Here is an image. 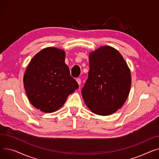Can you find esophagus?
I'll use <instances>...</instances> for the list:
<instances>
[{
  "label": "esophagus",
  "instance_id": "esophagus-1",
  "mask_svg": "<svg viewBox=\"0 0 159 159\" xmlns=\"http://www.w3.org/2000/svg\"><path fill=\"white\" fill-rule=\"evenodd\" d=\"M76 81L78 83V85H80V84H81V79L80 78H77L76 79Z\"/></svg>",
  "mask_w": 159,
  "mask_h": 159
}]
</instances>
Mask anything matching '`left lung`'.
<instances>
[{
	"instance_id": "obj_1",
	"label": "left lung",
	"mask_w": 159,
	"mask_h": 159,
	"mask_svg": "<svg viewBox=\"0 0 159 159\" xmlns=\"http://www.w3.org/2000/svg\"><path fill=\"white\" fill-rule=\"evenodd\" d=\"M88 79L81 90L83 99L92 112L109 116L123 107L132 84L131 72L120 52L102 46L89 54Z\"/></svg>"
}]
</instances>
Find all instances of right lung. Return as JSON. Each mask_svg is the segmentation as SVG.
I'll use <instances>...</instances> for the list:
<instances>
[{"label":"right lung","mask_w":159,"mask_h":159,"mask_svg":"<svg viewBox=\"0 0 159 159\" xmlns=\"http://www.w3.org/2000/svg\"><path fill=\"white\" fill-rule=\"evenodd\" d=\"M64 50L49 47L30 61L24 75V86L31 105L45 113L60 109L79 86L65 63Z\"/></svg>","instance_id":"add662e5"}]
</instances>
